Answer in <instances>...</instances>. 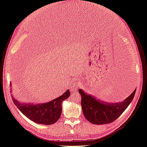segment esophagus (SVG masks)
Returning <instances> with one entry per match:
<instances>
[{"instance_id":"1","label":"esophagus","mask_w":147,"mask_h":147,"mask_svg":"<svg viewBox=\"0 0 147 147\" xmlns=\"http://www.w3.org/2000/svg\"><path fill=\"white\" fill-rule=\"evenodd\" d=\"M78 83H75V85H74L72 88H71L70 91L72 92V93H74L75 91L78 90Z\"/></svg>"}]
</instances>
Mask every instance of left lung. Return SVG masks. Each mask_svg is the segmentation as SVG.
<instances>
[{
    "label": "left lung",
    "mask_w": 147,
    "mask_h": 147,
    "mask_svg": "<svg viewBox=\"0 0 147 147\" xmlns=\"http://www.w3.org/2000/svg\"><path fill=\"white\" fill-rule=\"evenodd\" d=\"M136 89L122 102L106 103L86 94L81 89L79 93L82 97L81 104L84 117L94 124H105L115 121L125 110L134 97Z\"/></svg>",
    "instance_id": "8db88e82"
}]
</instances>
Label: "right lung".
Returning a JSON list of instances; mask_svg holds the SVG:
<instances>
[{
  "label": "right lung",
  "mask_w": 147,
  "mask_h": 147,
  "mask_svg": "<svg viewBox=\"0 0 147 147\" xmlns=\"http://www.w3.org/2000/svg\"><path fill=\"white\" fill-rule=\"evenodd\" d=\"M70 94L68 90L63 95L47 103L34 105L20 102L13 97L12 99L18 109L31 121L35 123L50 125L59 119L62 113V102L67 99Z\"/></svg>",
  "instance_id": "add662e5"
}]
</instances>
